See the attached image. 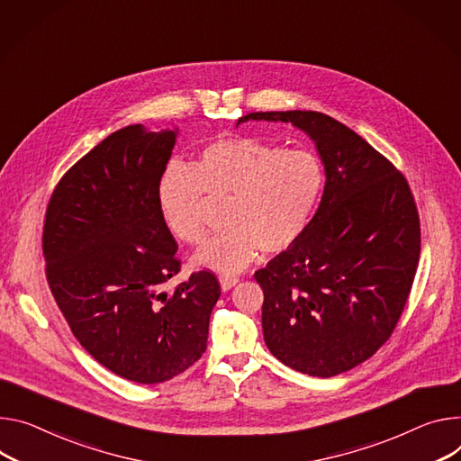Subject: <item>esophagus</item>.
Segmentation results:
<instances>
[{"label": "esophagus", "instance_id": "1", "mask_svg": "<svg viewBox=\"0 0 461 461\" xmlns=\"http://www.w3.org/2000/svg\"><path fill=\"white\" fill-rule=\"evenodd\" d=\"M219 281H221V288L224 292H228V290H231L239 283V277H235V276H221Z\"/></svg>", "mask_w": 461, "mask_h": 461}]
</instances>
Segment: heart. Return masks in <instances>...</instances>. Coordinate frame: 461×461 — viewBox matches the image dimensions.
Masks as SVG:
<instances>
[{
  "label": "heart",
  "mask_w": 461,
  "mask_h": 461,
  "mask_svg": "<svg viewBox=\"0 0 461 461\" xmlns=\"http://www.w3.org/2000/svg\"><path fill=\"white\" fill-rule=\"evenodd\" d=\"M325 185L320 158L309 150H286L254 136L224 138L207 145L193 167L171 163L156 196L159 213L180 240L198 244L207 235L205 196L230 198L226 230L209 240L194 263L235 274L259 249L276 256L307 231Z\"/></svg>",
  "instance_id": "obj_1"
}]
</instances>
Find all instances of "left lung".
<instances>
[{"label":"left lung","instance_id":"1","mask_svg":"<svg viewBox=\"0 0 461 461\" xmlns=\"http://www.w3.org/2000/svg\"><path fill=\"white\" fill-rule=\"evenodd\" d=\"M290 122L316 145L325 187L307 231L265 268L263 334L270 353L311 376L367 360L393 332L421 252L404 176L366 140L320 112H254Z\"/></svg>","mask_w":461,"mask_h":461}]
</instances>
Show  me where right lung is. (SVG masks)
I'll list each match as a JSON object with an SVG mask.
<instances>
[{"mask_svg": "<svg viewBox=\"0 0 461 461\" xmlns=\"http://www.w3.org/2000/svg\"><path fill=\"white\" fill-rule=\"evenodd\" d=\"M176 136L131 124L103 140L55 187L41 239L50 288L75 339L140 384L169 381L202 357L221 296L207 270L163 290L180 261L156 189Z\"/></svg>", "mask_w": 461, "mask_h": 461, "instance_id": "1", "label": "right lung"}]
</instances>
